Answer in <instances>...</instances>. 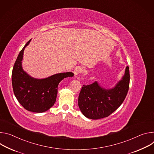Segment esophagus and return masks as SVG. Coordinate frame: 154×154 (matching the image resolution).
Masks as SVG:
<instances>
[{
  "label": "esophagus",
  "mask_w": 154,
  "mask_h": 154,
  "mask_svg": "<svg viewBox=\"0 0 154 154\" xmlns=\"http://www.w3.org/2000/svg\"><path fill=\"white\" fill-rule=\"evenodd\" d=\"M84 72V69L82 67L78 66V67H76L75 68V70L73 71V73H74L75 75H79L80 73H83Z\"/></svg>",
  "instance_id": "1"
}]
</instances>
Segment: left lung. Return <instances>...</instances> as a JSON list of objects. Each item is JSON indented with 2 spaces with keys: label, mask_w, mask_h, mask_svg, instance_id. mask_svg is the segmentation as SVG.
Segmentation results:
<instances>
[{
  "label": "left lung",
  "mask_w": 154,
  "mask_h": 154,
  "mask_svg": "<svg viewBox=\"0 0 154 154\" xmlns=\"http://www.w3.org/2000/svg\"><path fill=\"white\" fill-rule=\"evenodd\" d=\"M130 84L129 67L116 86L109 89L101 88L95 81L84 86L78 97V106L84 116L91 119H99L109 116L120 106L124 101Z\"/></svg>",
  "instance_id": "left-lung-1"
}]
</instances>
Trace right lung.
I'll use <instances>...</instances> for the list:
<instances>
[{"mask_svg":"<svg viewBox=\"0 0 154 154\" xmlns=\"http://www.w3.org/2000/svg\"><path fill=\"white\" fill-rule=\"evenodd\" d=\"M20 51L12 71V86L14 94L19 103L26 110L33 112H43L55 103L59 82L64 78L72 77V72L60 73L44 79H36L29 75L22 67L25 48Z\"/></svg>","mask_w":154,"mask_h":154,"instance_id":"add662e5","label":"right lung"}]
</instances>
